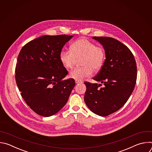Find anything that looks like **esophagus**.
Here are the masks:
<instances>
[{"mask_svg":"<svg viewBox=\"0 0 152 152\" xmlns=\"http://www.w3.org/2000/svg\"><path fill=\"white\" fill-rule=\"evenodd\" d=\"M75 82H76V83H82V82L81 81H80V80H75Z\"/></svg>","mask_w":152,"mask_h":152,"instance_id":"esophagus-1","label":"esophagus"}]
</instances>
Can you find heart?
<instances>
[{
    "mask_svg": "<svg viewBox=\"0 0 152 152\" xmlns=\"http://www.w3.org/2000/svg\"><path fill=\"white\" fill-rule=\"evenodd\" d=\"M80 58L82 67L73 70L69 75L71 78L77 80H82L90 76L93 70L98 71L102 67L105 59V52L103 47L82 38L72 43L70 50H63L59 55L63 66L67 69L73 68L77 59Z\"/></svg>",
    "mask_w": 152,
    "mask_h": 152,
    "instance_id": "heart-1",
    "label": "heart"
}]
</instances>
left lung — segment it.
Returning a JSON list of instances; mask_svg holds the SVG:
<instances>
[{
	"label": "left lung",
	"mask_w": 152,
	"mask_h": 152,
	"mask_svg": "<svg viewBox=\"0 0 152 152\" xmlns=\"http://www.w3.org/2000/svg\"><path fill=\"white\" fill-rule=\"evenodd\" d=\"M93 38L103 45L106 59L93 78L101 83L84 82V100L92 112L105 117L119 110L131 96L137 81V64L131 51L118 40L105 37Z\"/></svg>",
	"instance_id": "obj_1"
}]
</instances>
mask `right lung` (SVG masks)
<instances>
[{
    "label": "right lung",
    "instance_id": "right-lung-1",
    "mask_svg": "<svg viewBox=\"0 0 152 152\" xmlns=\"http://www.w3.org/2000/svg\"><path fill=\"white\" fill-rule=\"evenodd\" d=\"M73 35H44L21 48L15 70V80L26 104L37 114L50 117L66 104L75 86L73 79H63L68 72L59 55Z\"/></svg>",
    "mask_w": 152,
    "mask_h": 152
}]
</instances>
